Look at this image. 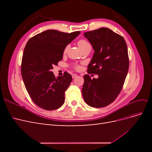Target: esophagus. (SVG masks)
Returning <instances> with one entry per match:
<instances>
[{
    "label": "esophagus",
    "instance_id": "34e87169",
    "mask_svg": "<svg viewBox=\"0 0 152 152\" xmlns=\"http://www.w3.org/2000/svg\"><path fill=\"white\" fill-rule=\"evenodd\" d=\"M77 77V75L75 74V73H73V74L72 75V78H73V79H74V78H75Z\"/></svg>",
    "mask_w": 152,
    "mask_h": 152
}]
</instances>
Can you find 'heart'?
Masks as SVG:
<instances>
[{
	"label": "heart",
	"instance_id": "1",
	"mask_svg": "<svg viewBox=\"0 0 152 152\" xmlns=\"http://www.w3.org/2000/svg\"><path fill=\"white\" fill-rule=\"evenodd\" d=\"M77 44H78V45H79V47L80 48V49L81 50L84 49H85V48H86L87 47L91 46L90 44L88 42H87L86 40H84V39H80V40H79V41H78ZM67 49H68V45H66V46L65 48V49H64V50H63L64 53H65L66 52ZM74 67L77 69V70H79V69L80 68V66L79 65H75Z\"/></svg>",
	"mask_w": 152,
	"mask_h": 152
}]
</instances>
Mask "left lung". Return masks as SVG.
Masks as SVG:
<instances>
[{"label": "left lung", "mask_w": 152, "mask_h": 152, "mask_svg": "<svg viewBox=\"0 0 152 152\" xmlns=\"http://www.w3.org/2000/svg\"><path fill=\"white\" fill-rule=\"evenodd\" d=\"M84 35L94 50L87 73L98 78L84 76L82 96L91 107H104L117 98L125 82L129 65L127 44L121 35L107 28L87 31Z\"/></svg>", "instance_id": "obj_1"}]
</instances>
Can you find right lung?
<instances>
[{
	"mask_svg": "<svg viewBox=\"0 0 152 152\" xmlns=\"http://www.w3.org/2000/svg\"><path fill=\"white\" fill-rule=\"evenodd\" d=\"M80 34L48 30L28 40L21 62V75L32 101L41 108L53 110L65 102V93L72 80L66 72L56 78L50 71L63 59L66 45Z\"/></svg>",
	"mask_w": 152,
	"mask_h": 152,
	"instance_id": "add662e5",
	"label": "right lung"
}]
</instances>
